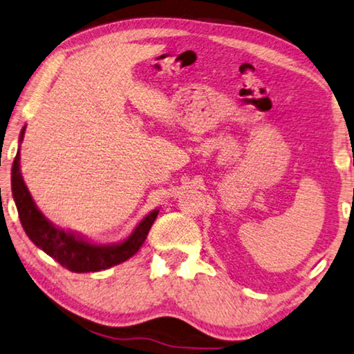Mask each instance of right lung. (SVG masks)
<instances>
[{
  "label": "right lung",
  "instance_id": "obj_1",
  "mask_svg": "<svg viewBox=\"0 0 354 354\" xmlns=\"http://www.w3.org/2000/svg\"><path fill=\"white\" fill-rule=\"evenodd\" d=\"M24 134L25 127L20 133V142L24 139ZM10 183H12V196L19 210L20 223L30 241L36 247H39L42 252H46L48 257L58 261L63 268L71 272H79V274L104 270L131 258L142 247L147 234H149L160 212L158 209L150 212L123 242L97 245V243L88 242L79 234L53 226L44 214L36 207L35 201H32L24 182V177H21L19 151L12 165Z\"/></svg>",
  "mask_w": 354,
  "mask_h": 354
}]
</instances>
